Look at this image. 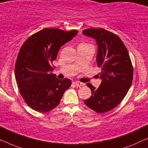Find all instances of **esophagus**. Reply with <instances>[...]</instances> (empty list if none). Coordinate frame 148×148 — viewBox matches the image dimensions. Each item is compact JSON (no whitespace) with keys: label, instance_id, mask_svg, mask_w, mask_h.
<instances>
[{"label":"esophagus","instance_id":"1","mask_svg":"<svg viewBox=\"0 0 148 148\" xmlns=\"http://www.w3.org/2000/svg\"><path fill=\"white\" fill-rule=\"evenodd\" d=\"M75 86H77V87H80V86H84V84H83V83H81L79 82H75L73 83Z\"/></svg>","mask_w":148,"mask_h":148}]
</instances>
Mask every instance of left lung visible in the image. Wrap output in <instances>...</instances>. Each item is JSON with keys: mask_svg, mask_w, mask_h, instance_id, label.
<instances>
[{"mask_svg": "<svg viewBox=\"0 0 148 148\" xmlns=\"http://www.w3.org/2000/svg\"><path fill=\"white\" fill-rule=\"evenodd\" d=\"M83 34L94 38L98 44L97 64L102 69L98 89L88 83L92 95L85 104L98 113L108 112L120 104L131 86L133 68L124 43L116 34L103 28H89Z\"/></svg>", "mask_w": 148, "mask_h": 148, "instance_id": "obj_1", "label": "left lung"}]
</instances>
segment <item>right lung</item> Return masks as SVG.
Wrapping results in <instances>:
<instances>
[{"mask_svg":"<svg viewBox=\"0 0 148 148\" xmlns=\"http://www.w3.org/2000/svg\"><path fill=\"white\" fill-rule=\"evenodd\" d=\"M78 32L45 28L28 38L20 48L15 63V79L20 94L34 110H52L71 85L69 79L60 80L52 74V64L60 47Z\"/></svg>","mask_w":148,"mask_h":148,"instance_id":"obj_1","label":"right lung"}]
</instances>
